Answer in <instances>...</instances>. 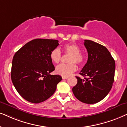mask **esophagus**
<instances>
[{
  "instance_id": "1",
  "label": "esophagus",
  "mask_w": 127,
  "mask_h": 127,
  "mask_svg": "<svg viewBox=\"0 0 127 127\" xmlns=\"http://www.w3.org/2000/svg\"><path fill=\"white\" fill-rule=\"evenodd\" d=\"M62 78L63 80H65V79H67L68 78V77H62Z\"/></svg>"
}]
</instances>
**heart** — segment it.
<instances>
[{
    "mask_svg": "<svg viewBox=\"0 0 127 127\" xmlns=\"http://www.w3.org/2000/svg\"><path fill=\"white\" fill-rule=\"evenodd\" d=\"M65 53L70 54L68 59V63L61 64L56 68V72L63 77H68L77 69L75 63L81 64L85 61L84 54L81 52L79 46L74 43H68L63 46ZM51 60L55 63H59L62 58V53L59 48L53 50L50 54Z\"/></svg>",
    "mask_w": 127,
    "mask_h": 127,
    "instance_id": "obj_1",
    "label": "heart"
}]
</instances>
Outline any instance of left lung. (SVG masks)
<instances>
[{"mask_svg": "<svg viewBox=\"0 0 127 127\" xmlns=\"http://www.w3.org/2000/svg\"><path fill=\"white\" fill-rule=\"evenodd\" d=\"M88 52V60L80 74L77 83L73 87V93L80 101L95 104L106 97L111 89L115 69V63L108 49L94 41L85 40L84 43ZM88 76V78L85 77Z\"/></svg>", "mask_w": 127, "mask_h": 127, "instance_id": "left-lung-1", "label": "left lung"}]
</instances>
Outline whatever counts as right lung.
<instances>
[{"instance_id": "right-lung-1", "label": "right lung", "mask_w": 127, "mask_h": 127, "mask_svg": "<svg viewBox=\"0 0 127 127\" xmlns=\"http://www.w3.org/2000/svg\"><path fill=\"white\" fill-rule=\"evenodd\" d=\"M59 45L57 40L36 38L14 55L11 78L19 94L28 101H44L54 94L62 80L60 75L50 74L55 69L50 54Z\"/></svg>"}]
</instances>
